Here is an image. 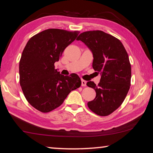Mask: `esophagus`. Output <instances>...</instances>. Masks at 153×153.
Masks as SVG:
<instances>
[{
  "label": "esophagus",
  "instance_id": "34e87169",
  "mask_svg": "<svg viewBox=\"0 0 153 153\" xmlns=\"http://www.w3.org/2000/svg\"><path fill=\"white\" fill-rule=\"evenodd\" d=\"M86 86V81L84 79H82V86Z\"/></svg>",
  "mask_w": 153,
  "mask_h": 153
}]
</instances>
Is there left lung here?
Segmentation results:
<instances>
[{"label": "left lung", "instance_id": "8db88e82", "mask_svg": "<svg viewBox=\"0 0 153 153\" xmlns=\"http://www.w3.org/2000/svg\"><path fill=\"white\" fill-rule=\"evenodd\" d=\"M76 40L91 50L93 69L101 75L97 86L94 82H87L97 93L88 107L98 115L107 116L121 105L130 87L131 69L128 53L120 40L100 30L84 32Z\"/></svg>", "mask_w": 153, "mask_h": 153}]
</instances>
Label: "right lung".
I'll return each instance as SVG.
<instances>
[{
  "instance_id": "obj_1",
  "label": "right lung",
  "mask_w": 153,
  "mask_h": 153,
  "mask_svg": "<svg viewBox=\"0 0 153 153\" xmlns=\"http://www.w3.org/2000/svg\"><path fill=\"white\" fill-rule=\"evenodd\" d=\"M79 32L48 29L32 36L19 61V83L27 102L42 113L61 106L69 93L80 87L76 74L64 76L55 69L67 46Z\"/></svg>"
}]
</instances>
